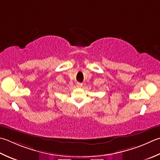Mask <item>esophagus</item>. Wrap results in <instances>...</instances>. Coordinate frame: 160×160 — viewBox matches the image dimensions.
<instances>
[{
    "instance_id": "esophagus-1",
    "label": "esophagus",
    "mask_w": 160,
    "mask_h": 160,
    "mask_svg": "<svg viewBox=\"0 0 160 160\" xmlns=\"http://www.w3.org/2000/svg\"><path fill=\"white\" fill-rule=\"evenodd\" d=\"M82 86V84H81V83H77V87H81Z\"/></svg>"
}]
</instances>
